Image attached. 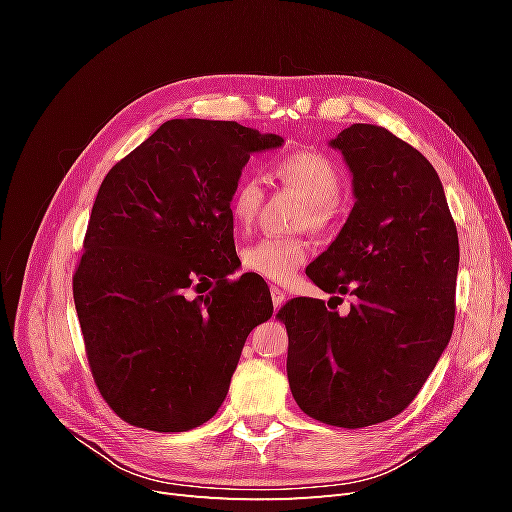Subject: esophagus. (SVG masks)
I'll use <instances>...</instances> for the list:
<instances>
[{
	"label": "esophagus",
	"mask_w": 512,
	"mask_h": 512,
	"mask_svg": "<svg viewBox=\"0 0 512 512\" xmlns=\"http://www.w3.org/2000/svg\"><path fill=\"white\" fill-rule=\"evenodd\" d=\"M271 299H273V305H275V309H280V307L284 305V301H286V292H284L282 288L271 286Z\"/></svg>",
	"instance_id": "1"
}]
</instances>
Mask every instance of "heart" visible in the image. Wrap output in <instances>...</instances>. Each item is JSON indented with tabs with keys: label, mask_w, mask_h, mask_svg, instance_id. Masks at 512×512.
I'll list each match as a JSON object with an SVG mask.
<instances>
[{
	"label": "heart",
	"mask_w": 512,
	"mask_h": 512,
	"mask_svg": "<svg viewBox=\"0 0 512 512\" xmlns=\"http://www.w3.org/2000/svg\"><path fill=\"white\" fill-rule=\"evenodd\" d=\"M273 177L305 200L299 224L312 230L329 228L335 203L342 194V170L318 151H294L273 164ZM265 190L254 175H241L228 194V215L235 230H250L258 218ZM307 258V243L299 237H262L243 252V267L284 284Z\"/></svg>",
	"instance_id": "b5f03b06"
}]
</instances>
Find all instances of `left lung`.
Masks as SVG:
<instances>
[{
    "instance_id": "obj_1",
    "label": "left lung",
    "mask_w": 512,
    "mask_h": 512,
    "mask_svg": "<svg viewBox=\"0 0 512 512\" xmlns=\"http://www.w3.org/2000/svg\"><path fill=\"white\" fill-rule=\"evenodd\" d=\"M344 153L354 207L337 239L305 269L337 303L297 297L277 318L288 331V382L320 423L359 429L404 412L436 367L455 324L457 226L436 168L393 132L354 123ZM342 301V297H335Z\"/></svg>"
}]
</instances>
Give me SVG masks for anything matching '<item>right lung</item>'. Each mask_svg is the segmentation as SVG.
<instances>
[{
	"label": "right lung",
	"mask_w": 512,
	"mask_h": 512,
	"mask_svg": "<svg viewBox=\"0 0 512 512\" xmlns=\"http://www.w3.org/2000/svg\"><path fill=\"white\" fill-rule=\"evenodd\" d=\"M237 121L170 119L104 177L72 275L87 363L111 410L190 431L226 399L247 335L273 314L241 265L228 194L250 153L282 147Z\"/></svg>",
	"instance_id": "1"
}]
</instances>
